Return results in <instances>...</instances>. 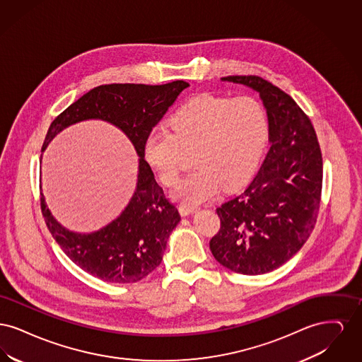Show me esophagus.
Wrapping results in <instances>:
<instances>
[{
  "instance_id": "obj_1",
  "label": "esophagus",
  "mask_w": 362,
  "mask_h": 362,
  "mask_svg": "<svg viewBox=\"0 0 362 362\" xmlns=\"http://www.w3.org/2000/svg\"><path fill=\"white\" fill-rule=\"evenodd\" d=\"M197 210H198V207L186 205V204H182V205L179 206V211H180V214H182V216H189V214L194 213V211H197Z\"/></svg>"
}]
</instances>
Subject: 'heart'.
I'll return each mask as SVG.
<instances>
[{
  "label": "heart",
  "instance_id": "1",
  "mask_svg": "<svg viewBox=\"0 0 362 362\" xmlns=\"http://www.w3.org/2000/svg\"><path fill=\"white\" fill-rule=\"evenodd\" d=\"M170 132H152L144 156L160 180L173 187L192 153L195 171L175 189L189 205L213 198L224 185L236 189L254 173L267 138L264 107L252 96L199 95L182 104L168 121Z\"/></svg>",
  "mask_w": 362,
  "mask_h": 362
}]
</instances>
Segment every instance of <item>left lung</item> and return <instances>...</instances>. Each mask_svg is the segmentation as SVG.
Masks as SVG:
<instances>
[{
	"instance_id": "left-lung-1",
	"label": "left lung",
	"mask_w": 362,
	"mask_h": 362,
	"mask_svg": "<svg viewBox=\"0 0 362 362\" xmlns=\"http://www.w3.org/2000/svg\"><path fill=\"white\" fill-rule=\"evenodd\" d=\"M221 81L257 90L269 119L270 149L251 183L217 207L221 221L210 251L226 269L258 276L296 255L320 206L323 160L310 118L292 98L258 76Z\"/></svg>"
}]
</instances>
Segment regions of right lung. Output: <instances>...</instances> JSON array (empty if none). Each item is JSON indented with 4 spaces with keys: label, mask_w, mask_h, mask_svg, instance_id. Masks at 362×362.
Masks as SVG:
<instances>
[{
    "label": "right lung",
    "mask_w": 362,
    "mask_h": 362,
    "mask_svg": "<svg viewBox=\"0 0 362 362\" xmlns=\"http://www.w3.org/2000/svg\"><path fill=\"white\" fill-rule=\"evenodd\" d=\"M187 86L189 83L182 80L164 86H96L70 104L50 124L42 152L64 129L89 119L108 122L118 127L137 152L136 191L121 214L99 230L80 233L66 229L55 220L40 192L42 213L54 240L73 263L90 276L111 284H133L151 274L161 263L180 214L156 182L144 158V145Z\"/></svg>",
    "instance_id": "obj_1"
}]
</instances>
